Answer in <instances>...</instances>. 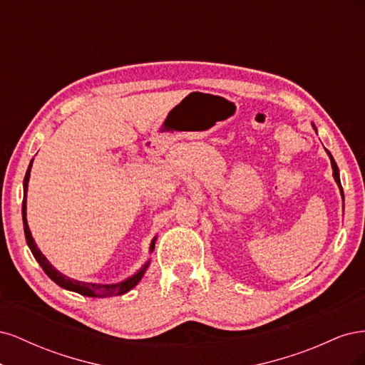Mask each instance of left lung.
<instances>
[{
	"label": "left lung",
	"instance_id": "left-lung-1",
	"mask_svg": "<svg viewBox=\"0 0 365 365\" xmlns=\"http://www.w3.org/2000/svg\"><path fill=\"white\" fill-rule=\"evenodd\" d=\"M312 126H314V129H315V132H317V128H315V125L312 123ZM327 155H329V158H330V164H332V170H334V178H335V181H336V184H338V187H339V190H341V195H342V187H341V180H339V170H338V165H336V163H335V160H334V157L330 155V152L327 150ZM342 197H344V195H342Z\"/></svg>",
	"mask_w": 365,
	"mask_h": 365
}]
</instances>
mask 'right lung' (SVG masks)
Returning a JSON list of instances; mask_svg holds the SVG:
<instances>
[{"label": "right lung", "instance_id": "add662e5", "mask_svg": "<svg viewBox=\"0 0 365 365\" xmlns=\"http://www.w3.org/2000/svg\"><path fill=\"white\" fill-rule=\"evenodd\" d=\"M31 164H33V160L30 161L29 164V169L26 172V176H24V200H23V222H24V235H26V240H27V245L33 254V257L36 259V262L41 264V268L43 269V272H46L48 277L59 284L61 288L67 289V291H73V292H77L81 295H85V297H98V298H103V297H114V295H123L126 294L128 291H130L132 288H135V286L138 284V282L143 279V275H145V272L148 271L149 264H150V260H148L143 267L130 275V277L121 280V282H117V283H88V282H81V280H74L71 277H68V275H63L62 272H59L56 268L53 267V264L47 260V257L43 256V254L41 252V250L38 248V245L35 244V239H33L31 236V231L29 228V224H27V189H29V180H30V170H31ZM155 242H157V236L152 239L150 242V247H149V252H152L153 250H155Z\"/></svg>", "mask_w": 365, "mask_h": 365}]
</instances>
